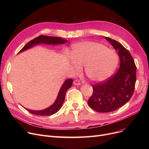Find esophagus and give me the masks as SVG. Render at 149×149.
Listing matches in <instances>:
<instances>
[{
	"mask_svg": "<svg viewBox=\"0 0 149 149\" xmlns=\"http://www.w3.org/2000/svg\"><path fill=\"white\" fill-rule=\"evenodd\" d=\"M74 85H80V81L79 80H75L73 82Z\"/></svg>",
	"mask_w": 149,
	"mask_h": 149,
	"instance_id": "1",
	"label": "esophagus"
}]
</instances>
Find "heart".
I'll return each mask as SVG.
<instances>
[{"instance_id":"obj_1","label":"heart","mask_w":149,"mask_h":149,"mask_svg":"<svg viewBox=\"0 0 149 149\" xmlns=\"http://www.w3.org/2000/svg\"><path fill=\"white\" fill-rule=\"evenodd\" d=\"M71 57L74 61V73L84 66V72L89 79L94 82H101L110 77L118 63L116 52L97 42H82L73 45Z\"/></svg>"}]
</instances>
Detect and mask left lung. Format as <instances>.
I'll use <instances>...</instances> for the list:
<instances>
[{"label":"left lung","instance_id":"8db88e82","mask_svg":"<svg viewBox=\"0 0 149 149\" xmlns=\"http://www.w3.org/2000/svg\"><path fill=\"white\" fill-rule=\"evenodd\" d=\"M105 38L118 51L120 66L107 80L92 85L93 93L88 104L93 110L102 113L114 111L127 103L134 93L136 79V67L129 51L117 41Z\"/></svg>","mask_w":149,"mask_h":149}]
</instances>
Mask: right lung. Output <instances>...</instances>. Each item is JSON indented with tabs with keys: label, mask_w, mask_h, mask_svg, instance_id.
Listing matches in <instances>:
<instances>
[{
	"label": "right lung",
	"mask_w": 149,
	"mask_h": 149,
	"mask_svg": "<svg viewBox=\"0 0 149 149\" xmlns=\"http://www.w3.org/2000/svg\"><path fill=\"white\" fill-rule=\"evenodd\" d=\"M68 40L63 39L61 37H51V36H40L33 40L29 42L19 52V53L24 51L33 46L39 44V43H45V44H49V45H58V44H64L66 43ZM73 82V80L70 79H68L65 81V82L62 85V86L59 91L58 94L57 100L55 101L54 103L47 108L45 110L43 111H31L29 109L26 110L29 112L31 113L36 115L38 116H49L56 113L58 112L60 109L61 108L63 103L64 102V100L65 98V95L66 91L68 90L69 88L71 87L72 84Z\"/></svg>",
	"instance_id": "obj_1"
}]
</instances>
